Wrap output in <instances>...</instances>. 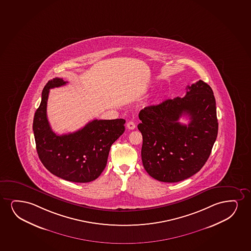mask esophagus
I'll return each instance as SVG.
<instances>
[{
    "instance_id": "1",
    "label": "esophagus",
    "mask_w": 251,
    "mask_h": 251,
    "mask_svg": "<svg viewBox=\"0 0 251 251\" xmlns=\"http://www.w3.org/2000/svg\"><path fill=\"white\" fill-rule=\"evenodd\" d=\"M135 124H134V122H132V121H129L128 123L127 124V127L128 129H131V130H133L135 128Z\"/></svg>"
}]
</instances>
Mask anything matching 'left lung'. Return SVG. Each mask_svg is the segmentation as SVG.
<instances>
[{"instance_id":"1","label":"left lung","mask_w":251,"mask_h":251,"mask_svg":"<svg viewBox=\"0 0 251 251\" xmlns=\"http://www.w3.org/2000/svg\"><path fill=\"white\" fill-rule=\"evenodd\" d=\"M187 115L189 124L179 118ZM141 158L145 170L162 182H179L205 164L218 134L214 93L199 80L187 86L185 97L163 101L140 111Z\"/></svg>"}]
</instances>
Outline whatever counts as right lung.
I'll return each mask as SVG.
<instances>
[{
	"instance_id": "obj_1",
	"label": "right lung",
	"mask_w": 251,
	"mask_h": 251,
	"mask_svg": "<svg viewBox=\"0 0 251 251\" xmlns=\"http://www.w3.org/2000/svg\"><path fill=\"white\" fill-rule=\"evenodd\" d=\"M66 83L56 77L43 88L33 120L36 151L41 162L52 175L72 182H90L104 170L111 145L124 134L126 121L95 119L74 133L56 134L47 117L49 89Z\"/></svg>"
}]
</instances>
